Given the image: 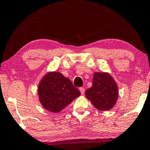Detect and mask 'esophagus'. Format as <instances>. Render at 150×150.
<instances>
[{
    "label": "esophagus",
    "instance_id": "34e87169",
    "mask_svg": "<svg viewBox=\"0 0 150 150\" xmlns=\"http://www.w3.org/2000/svg\"><path fill=\"white\" fill-rule=\"evenodd\" d=\"M79 90H80L81 95H83L84 92H85V89H84V88H79Z\"/></svg>",
    "mask_w": 150,
    "mask_h": 150
}]
</instances>
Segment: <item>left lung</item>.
Returning a JSON list of instances; mask_svg holds the SVG:
<instances>
[{
  "instance_id": "1",
  "label": "left lung",
  "mask_w": 150,
  "mask_h": 150,
  "mask_svg": "<svg viewBox=\"0 0 150 150\" xmlns=\"http://www.w3.org/2000/svg\"><path fill=\"white\" fill-rule=\"evenodd\" d=\"M86 96L98 110H110L117 100V85L111 75L107 72H95L92 79V86L86 91Z\"/></svg>"
}]
</instances>
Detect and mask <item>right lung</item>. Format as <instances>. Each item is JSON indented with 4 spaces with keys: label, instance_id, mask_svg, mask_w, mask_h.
Wrapping results in <instances>:
<instances>
[{
    "label": "right lung",
    "instance_id": "right-lung-1",
    "mask_svg": "<svg viewBox=\"0 0 150 150\" xmlns=\"http://www.w3.org/2000/svg\"><path fill=\"white\" fill-rule=\"evenodd\" d=\"M80 95V91L60 72H48L38 85L40 102L44 108L55 113L63 110Z\"/></svg>",
    "mask_w": 150,
    "mask_h": 150
}]
</instances>
